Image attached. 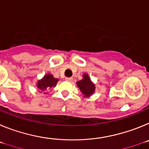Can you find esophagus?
Wrapping results in <instances>:
<instances>
[{
  "mask_svg": "<svg viewBox=\"0 0 149 149\" xmlns=\"http://www.w3.org/2000/svg\"><path fill=\"white\" fill-rule=\"evenodd\" d=\"M65 81H68V82H72L73 81V77H66L65 78Z\"/></svg>",
  "mask_w": 149,
  "mask_h": 149,
  "instance_id": "obj_1",
  "label": "esophagus"
}]
</instances>
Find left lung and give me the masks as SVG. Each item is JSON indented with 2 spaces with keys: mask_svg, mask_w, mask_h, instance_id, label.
Instances as JSON below:
<instances>
[{
  "mask_svg": "<svg viewBox=\"0 0 149 149\" xmlns=\"http://www.w3.org/2000/svg\"><path fill=\"white\" fill-rule=\"evenodd\" d=\"M76 84L77 87L80 89L81 95H83L84 98H88L94 94L95 91V85L91 81L88 74L84 73L83 74V78L81 81H77Z\"/></svg>",
  "mask_w": 149,
  "mask_h": 149,
  "instance_id": "8db88e82",
  "label": "left lung"
}]
</instances>
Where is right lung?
Listing matches in <instances>:
<instances>
[{"label": "right lung", "mask_w": 149, "mask_h": 149, "mask_svg": "<svg viewBox=\"0 0 149 149\" xmlns=\"http://www.w3.org/2000/svg\"><path fill=\"white\" fill-rule=\"evenodd\" d=\"M59 81V79L55 78L51 74H46L44 77L40 80H38L36 83V86L38 88V92L43 94H47V90L51 88H54L56 84Z\"/></svg>", "instance_id": "1"}]
</instances>
